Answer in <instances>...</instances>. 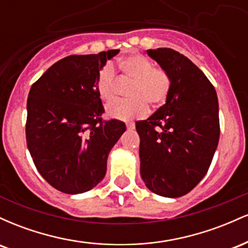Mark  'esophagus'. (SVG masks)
Listing matches in <instances>:
<instances>
[{
  "label": "esophagus",
  "mask_w": 248,
  "mask_h": 248,
  "mask_svg": "<svg viewBox=\"0 0 248 248\" xmlns=\"http://www.w3.org/2000/svg\"><path fill=\"white\" fill-rule=\"evenodd\" d=\"M134 128H135V126H134V124H127V129L128 130H133Z\"/></svg>",
  "instance_id": "obj_1"
}]
</instances>
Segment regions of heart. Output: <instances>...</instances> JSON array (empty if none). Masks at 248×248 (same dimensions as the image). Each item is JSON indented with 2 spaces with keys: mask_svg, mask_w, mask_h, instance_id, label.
Returning <instances> with one entry per match:
<instances>
[{
  "mask_svg": "<svg viewBox=\"0 0 248 248\" xmlns=\"http://www.w3.org/2000/svg\"><path fill=\"white\" fill-rule=\"evenodd\" d=\"M119 78L112 64L101 67L96 78V93L104 104H109L118 94L120 84L129 85L127 100L116 101L107 108V114L118 120H133L147 115L148 105L160 107L166 104L172 88L171 76L164 69L154 66L143 55L122 58L116 65ZM121 82L119 83L118 81Z\"/></svg>",
  "mask_w": 248,
  "mask_h": 248,
  "instance_id": "1",
  "label": "heart"
}]
</instances>
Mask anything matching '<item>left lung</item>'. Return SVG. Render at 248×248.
<instances>
[{"mask_svg":"<svg viewBox=\"0 0 248 248\" xmlns=\"http://www.w3.org/2000/svg\"><path fill=\"white\" fill-rule=\"evenodd\" d=\"M147 53L171 76L172 88L163 106L147 120L136 122L141 177L156 195L181 197L206 175L217 149V93L182 53L168 47Z\"/></svg>","mask_w":248,"mask_h":248,"instance_id":"obj_1","label":"left lung"}]
</instances>
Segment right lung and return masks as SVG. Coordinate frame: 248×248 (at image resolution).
Segmentation results:
<instances>
[{"mask_svg":"<svg viewBox=\"0 0 248 248\" xmlns=\"http://www.w3.org/2000/svg\"><path fill=\"white\" fill-rule=\"evenodd\" d=\"M120 50L61 59L28 96L27 144L43 178L64 193H82L106 175L110 149L126 130L124 122L102 120L96 93L99 71Z\"/></svg>","mask_w":248,"mask_h":248,"instance_id":"right-lung-1","label":"right lung"}]
</instances>
